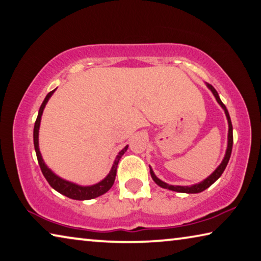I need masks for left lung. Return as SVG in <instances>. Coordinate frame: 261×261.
Returning <instances> with one entry per match:
<instances>
[{"label":"left lung","instance_id":"obj_1","mask_svg":"<svg viewBox=\"0 0 261 261\" xmlns=\"http://www.w3.org/2000/svg\"><path fill=\"white\" fill-rule=\"evenodd\" d=\"M207 87L211 89L213 95L215 96L216 100L219 104L222 106V109L224 110L225 115H227V119H228V123H229V133H228V148H227V152H225V156L223 161H222V163L219 165V168H217L214 172H213L211 176L208 178L204 179L203 181L199 182V184H195V185H192V186H172V185H169V184H166L164 181L160 180L159 178L155 176V173H153V171L150 168V174H151V178L153 179V181H155L157 185L163 187V189H168L171 191H176V192H180V193H200V192L204 191L206 189H208L209 186L213 185L217 179L221 177V174L223 173L224 169L227 168V164L230 160V156H231V150H232V142H233V136H232V123H231V119H230V115L227 108H225V105L222 102V100L220 99L219 97V93L214 89L212 84H207Z\"/></svg>","mask_w":261,"mask_h":261}]
</instances>
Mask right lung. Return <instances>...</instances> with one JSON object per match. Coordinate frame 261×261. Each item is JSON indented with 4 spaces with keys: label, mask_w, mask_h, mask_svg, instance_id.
<instances>
[{
    "label": "right lung",
    "mask_w": 261,
    "mask_h": 261,
    "mask_svg": "<svg viewBox=\"0 0 261 261\" xmlns=\"http://www.w3.org/2000/svg\"><path fill=\"white\" fill-rule=\"evenodd\" d=\"M54 91L55 90L48 92V95L46 96V98L44 99V101H42V104H41L40 109H39V113H38L37 120H36V122H34L33 143H34V149H36L38 163H39L41 172H42V174H44V177L46 178V180L48 181L49 185L52 186L55 191H58L59 193L68 196V198L74 199V200H89V199L97 198V196L106 193V192H108L111 189V187H112L115 176H117L118 163H119V161H120L121 156L127 150L128 146H126L120 152H119V155L117 156V159H115L114 164L112 166V169H111L110 173L108 174V177H106L104 180H101L100 182L96 184V185L85 186V187L84 186H79V185H76V184L66 181L60 177L55 176L52 171L47 168L46 164L44 163V161H42L41 153L39 151V144H38V135H39V126H40V119H41V115H42V111H44L45 105L47 104V101H48L49 97L53 95Z\"/></svg>",
    "instance_id": "add662e5"
}]
</instances>
